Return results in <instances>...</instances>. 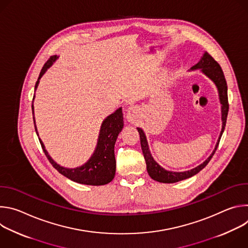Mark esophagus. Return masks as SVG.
I'll use <instances>...</instances> for the list:
<instances>
[{"label":"esophagus","instance_id":"esophagus-1","mask_svg":"<svg viewBox=\"0 0 248 248\" xmlns=\"http://www.w3.org/2000/svg\"><path fill=\"white\" fill-rule=\"evenodd\" d=\"M138 112V109L134 106H130V107L126 111V119L128 122H133L136 113Z\"/></svg>","mask_w":248,"mask_h":248}]
</instances>
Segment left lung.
Wrapping results in <instances>:
<instances>
[{
  "label": "left lung",
  "mask_w": 248,
  "mask_h": 248,
  "mask_svg": "<svg viewBox=\"0 0 248 248\" xmlns=\"http://www.w3.org/2000/svg\"><path fill=\"white\" fill-rule=\"evenodd\" d=\"M200 69V72L205 75L209 79L213 81V83L216 85L218 94H219V100L221 104V119H222V129L218 138L217 143L215 145V148L213 152L211 153V155L199 166L188 170L185 171H171L164 169L161 167L152 157V154L149 149V145L147 142V138L146 135L143 131L142 128L137 127V130L140 135V144H141V149H142V153L146 162V168L148 174L151 176V179H153L156 182L163 183V184H174L178 183L184 180H186L188 178H191V176L195 175L198 173L202 169H204L207 164L210 162V160L213 157L215 154L220 139L222 137V134L225 130L226 123H227V117H228V112H229V102H228V86H227V81L224 76V73L222 70V67L220 64L212 58L207 52H204L203 56L201 57L200 61L190 67L189 70H197Z\"/></svg>",
  "instance_id": "obj_1"
}]
</instances>
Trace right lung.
<instances>
[{
	"mask_svg": "<svg viewBox=\"0 0 248 248\" xmlns=\"http://www.w3.org/2000/svg\"><path fill=\"white\" fill-rule=\"evenodd\" d=\"M59 59V56H52L47 62L42 67L39 78L35 84L34 90L36 91L39 85L41 78L45 75V73L52 66V64ZM35 99V95L33 96V101ZM32 114L35 130H36L37 136L43 148V151L53 165V167L65 178L69 179L78 184L87 185V186H104L111 183L115 178L116 173V158H115V143L117 141L118 135L122 131L124 127V115L122 108H119L115 113L106 118L100 128L99 136L97 139V145L91 157L87 160L83 165L77 168H65L59 165L54 159L49 155L48 151L45 148L43 141L39 137V133L37 131L36 123L34 118V106L32 104Z\"/></svg>",
	"mask_w": 248,
	"mask_h": 248,
	"instance_id": "1",
	"label": "right lung"
}]
</instances>
